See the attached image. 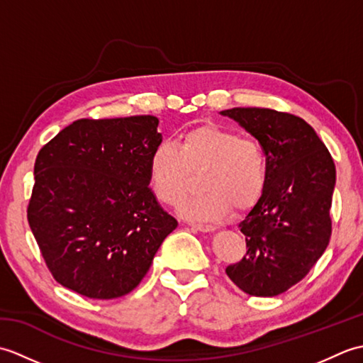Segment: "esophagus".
I'll return each instance as SVG.
<instances>
[{"mask_svg":"<svg viewBox=\"0 0 363 363\" xmlns=\"http://www.w3.org/2000/svg\"><path fill=\"white\" fill-rule=\"evenodd\" d=\"M191 228L199 230V233H213L215 228L211 225H191Z\"/></svg>","mask_w":363,"mask_h":363,"instance_id":"obj_1","label":"esophagus"}]
</instances>
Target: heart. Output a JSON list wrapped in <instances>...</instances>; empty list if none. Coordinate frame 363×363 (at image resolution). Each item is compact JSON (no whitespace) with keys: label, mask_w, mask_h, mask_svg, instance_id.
Here are the masks:
<instances>
[{"label":"heart","mask_w":363,"mask_h":363,"mask_svg":"<svg viewBox=\"0 0 363 363\" xmlns=\"http://www.w3.org/2000/svg\"><path fill=\"white\" fill-rule=\"evenodd\" d=\"M198 174L203 194L182 206L184 217L212 221L230 209L245 212L265 191V152L252 138L217 125L196 126L177 137L174 146L160 143L152 150L148 181L164 204L181 206L191 189V176Z\"/></svg>","instance_id":"1"}]
</instances>
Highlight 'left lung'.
I'll return each instance as SVG.
<instances>
[{
    "label": "left lung",
    "instance_id": "8db88e82",
    "mask_svg": "<svg viewBox=\"0 0 363 363\" xmlns=\"http://www.w3.org/2000/svg\"><path fill=\"white\" fill-rule=\"evenodd\" d=\"M221 115L256 137L267 156V186L238 225L246 256L226 274L251 296H277L298 284L330 240L335 165L313 128L287 112L234 107Z\"/></svg>",
    "mask_w": 363,
    "mask_h": 363
}]
</instances>
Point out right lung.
<instances>
[{"instance_id":"right-lung-1","label":"right lung","mask_w":363,"mask_h":363,"mask_svg":"<svg viewBox=\"0 0 363 363\" xmlns=\"http://www.w3.org/2000/svg\"><path fill=\"white\" fill-rule=\"evenodd\" d=\"M157 126L152 115L81 118L38 151L28 221L64 287L94 299L128 295L176 229L148 187Z\"/></svg>"}]
</instances>
